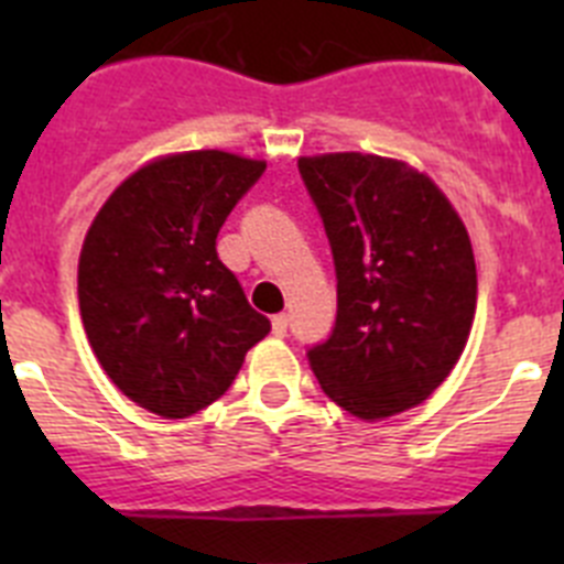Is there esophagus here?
I'll use <instances>...</instances> for the list:
<instances>
[{"label": "esophagus", "instance_id": "1", "mask_svg": "<svg viewBox=\"0 0 564 564\" xmlns=\"http://www.w3.org/2000/svg\"><path fill=\"white\" fill-rule=\"evenodd\" d=\"M271 327H273V336H285V333H288V316H285V313L273 316Z\"/></svg>", "mask_w": 564, "mask_h": 564}]
</instances>
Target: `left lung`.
I'll use <instances>...</instances> for the list:
<instances>
[{"label":"left lung","mask_w":564,"mask_h":564,"mask_svg":"<svg viewBox=\"0 0 564 564\" xmlns=\"http://www.w3.org/2000/svg\"><path fill=\"white\" fill-rule=\"evenodd\" d=\"M333 248V336L307 350L322 390L358 421L423 403L466 350L477 311L471 239L430 174L381 154L299 158Z\"/></svg>","instance_id":"8db88e82"}]
</instances>
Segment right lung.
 <instances>
[{
  "instance_id": "1",
  "label": "right lung",
  "mask_w": 564,
  "mask_h": 564,
  "mask_svg": "<svg viewBox=\"0 0 564 564\" xmlns=\"http://www.w3.org/2000/svg\"><path fill=\"white\" fill-rule=\"evenodd\" d=\"M265 172L223 149L161 154L115 188L84 237L78 307L109 381L177 421L231 387L271 330L217 257V234Z\"/></svg>"
}]
</instances>
